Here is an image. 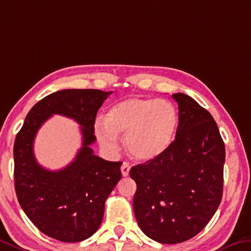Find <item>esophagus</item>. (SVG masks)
Here are the masks:
<instances>
[{
    "label": "esophagus",
    "mask_w": 251,
    "mask_h": 251,
    "mask_svg": "<svg viewBox=\"0 0 251 251\" xmlns=\"http://www.w3.org/2000/svg\"><path fill=\"white\" fill-rule=\"evenodd\" d=\"M129 170H130V165L128 164V163H127V162L123 163V165H122V168H121L123 176H128V174H129Z\"/></svg>",
    "instance_id": "obj_1"
}]
</instances>
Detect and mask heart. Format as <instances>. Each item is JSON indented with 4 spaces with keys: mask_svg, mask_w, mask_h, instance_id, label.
<instances>
[{
    "mask_svg": "<svg viewBox=\"0 0 251 251\" xmlns=\"http://www.w3.org/2000/svg\"><path fill=\"white\" fill-rule=\"evenodd\" d=\"M177 110L168 99L130 97L111 106L96 135L104 149L116 152L117 136L125 134L127 152L137 161L160 156L176 137Z\"/></svg>",
    "mask_w": 251,
    "mask_h": 251,
    "instance_id": "heart-1",
    "label": "heart"
}]
</instances>
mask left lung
I'll return each instance as SVG.
<instances>
[{
  "instance_id": "left-lung-1",
  "label": "left lung",
  "mask_w": 251,
  "mask_h": 251,
  "mask_svg": "<svg viewBox=\"0 0 251 251\" xmlns=\"http://www.w3.org/2000/svg\"><path fill=\"white\" fill-rule=\"evenodd\" d=\"M178 105L176 140L129 176L137 190L133 206L138 226L161 244L191 239L211 220L224 190L225 143L208 110L185 94H174Z\"/></svg>"
}]
</instances>
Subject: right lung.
Listing matches in <instances>:
<instances>
[{
  "mask_svg": "<svg viewBox=\"0 0 251 251\" xmlns=\"http://www.w3.org/2000/svg\"><path fill=\"white\" fill-rule=\"evenodd\" d=\"M113 91L65 89L50 94L27 113L14 142V186L19 203L40 231L63 242L93 236L101 224L105 201L122 178V162L94 154L95 119ZM73 118L82 127L83 146L65 169L50 171L35 160L33 143L52 114Z\"/></svg>",
  "mask_w": 251,
  "mask_h": 251,
  "instance_id": "obj_1",
  "label": "right lung"
}]
</instances>
